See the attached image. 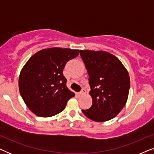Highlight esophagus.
<instances>
[{
	"instance_id": "34e87169",
	"label": "esophagus",
	"mask_w": 154,
	"mask_h": 154,
	"mask_svg": "<svg viewBox=\"0 0 154 154\" xmlns=\"http://www.w3.org/2000/svg\"><path fill=\"white\" fill-rule=\"evenodd\" d=\"M85 92H86V91H85V89H82L81 90V92H80L79 93V95H83V94H85Z\"/></svg>"
}]
</instances>
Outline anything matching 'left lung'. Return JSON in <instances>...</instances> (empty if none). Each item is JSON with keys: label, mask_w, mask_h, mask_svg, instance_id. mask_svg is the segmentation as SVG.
Instances as JSON below:
<instances>
[{"label": "left lung", "mask_w": 154, "mask_h": 154, "mask_svg": "<svg viewBox=\"0 0 154 154\" xmlns=\"http://www.w3.org/2000/svg\"><path fill=\"white\" fill-rule=\"evenodd\" d=\"M89 75L91 107L82 112L97 122L111 120L127 102L130 81L128 71L116 57L104 51L80 50Z\"/></svg>", "instance_id": "obj_1"}]
</instances>
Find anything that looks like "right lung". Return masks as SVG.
I'll use <instances>...</instances> for the list:
<instances>
[{
    "label": "right lung",
    "mask_w": 154,
    "mask_h": 154,
    "mask_svg": "<svg viewBox=\"0 0 154 154\" xmlns=\"http://www.w3.org/2000/svg\"><path fill=\"white\" fill-rule=\"evenodd\" d=\"M79 50L53 48L33 54L21 71L19 88L28 108L38 116L50 117L62 112L75 96L66 87L65 65L79 55Z\"/></svg>",
    "instance_id": "right-lung-1"
}]
</instances>
